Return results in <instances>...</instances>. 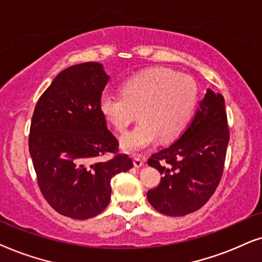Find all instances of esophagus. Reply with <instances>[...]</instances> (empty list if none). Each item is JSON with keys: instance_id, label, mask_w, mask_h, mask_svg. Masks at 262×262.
<instances>
[{"instance_id": "esophagus-1", "label": "esophagus", "mask_w": 262, "mask_h": 262, "mask_svg": "<svg viewBox=\"0 0 262 262\" xmlns=\"http://www.w3.org/2000/svg\"><path fill=\"white\" fill-rule=\"evenodd\" d=\"M145 163V159L144 158H140V157H134V166L135 167H141L144 165Z\"/></svg>"}]
</instances>
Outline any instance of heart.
<instances>
[{
    "label": "heart",
    "mask_w": 262,
    "mask_h": 262,
    "mask_svg": "<svg viewBox=\"0 0 262 262\" xmlns=\"http://www.w3.org/2000/svg\"><path fill=\"white\" fill-rule=\"evenodd\" d=\"M199 100L198 85L190 76L169 68H151L125 80L122 93L104 92L99 110L118 132H125L135 118L140 123L121 138L129 153L147 148L160 137H180L193 120Z\"/></svg>",
    "instance_id": "1"
}]
</instances>
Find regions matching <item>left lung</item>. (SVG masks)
<instances>
[{
  "label": "left lung",
  "instance_id": "1",
  "mask_svg": "<svg viewBox=\"0 0 262 262\" xmlns=\"http://www.w3.org/2000/svg\"><path fill=\"white\" fill-rule=\"evenodd\" d=\"M229 138L224 97L208 89L179 140L148 159L162 175L147 191L153 208L181 217L204 206L222 179Z\"/></svg>",
  "mask_w": 262,
  "mask_h": 262
}]
</instances>
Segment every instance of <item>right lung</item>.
Masks as SVG:
<instances>
[{"label": "right lung", "mask_w": 262, "mask_h": 262, "mask_svg": "<svg viewBox=\"0 0 262 262\" xmlns=\"http://www.w3.org/2000/svg\"><path fill=\"white\" fill-rule=\"evenodd\" d=\"M110 76L97 62L62 71L38 100L29 138L38 186L49 205L73 219H89L105 210L110 181L128 171L127 155L116 153L118 141L99 110Z\"/></svg>", "instance_id": "1"}]
</instances>
